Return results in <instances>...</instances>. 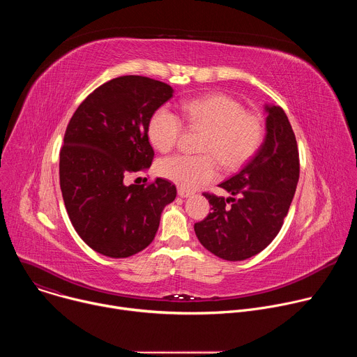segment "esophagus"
Instances as JSON below:
<instances>
[{
  "instance_id": "1",
  "label": "esophagus",
  "mask_w": 357,
  "mask_h": 357,
  "mask_svg": "<svg viewBox=\"0 0 357 357\" xmlns=\"http://www.w3.org/2000/svg\"><path fill=\"white\" fill-rule=\"evenodd\" d=\"M178 195H179L181 197H189V196H192L193 193H192V192H189V190H186V189L179 188V189H178Z\"/></svg>"
}]
</instances>
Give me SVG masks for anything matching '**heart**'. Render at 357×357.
<instances>
[{
  "label": "heart",
  "instance_id": "obj_1",
  "mask_svg": "<svg viewBox=\"0 0 357 357\" xmlns=\"http://www.w3.org/2000/svg\"><path fill=\"white\" fill-rule=\"evenodd\" d=\"M181 113L189 126L206 130L200 151L208 152L205 155L176 154L158 164V174L182 189L193 190L215 179L219 169L215 156L223 167L236 168L245 162L261 144L260 119L245 113L237 100L226 94L186 100L181 105ZM181 131L179 117L168 107H160L148 123L149 141L162 152L178 142Z\"/></svg>",
  "mask_w": 357,
  "mask_h": 357
}]
</instances>
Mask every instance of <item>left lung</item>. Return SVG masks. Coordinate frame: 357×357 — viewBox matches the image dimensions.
Here are the masks:
<instances>
[{"instance_id":"left-lung-1","label":"left lung","mask_w":357,"mask_h":357,"mask_svg":"<svg viewBox=\"0 0 357 357\" xmlns=\"http://www.w3.org/2000/svg\"><path fill=\"white\" fill-rule=\"evenodd\" d=\"M266 138L243 169L219 186L229 197L203 193L212 212L195 223L202 245L227 261L263 251L278 234L299 178L295 134L280 106L266 105Z\"/></svg>"}]
</instances>
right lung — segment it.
Segmentation results:
<instances>
[{
	"label": "right lung",
	"mask_w": 357,
	"mask_h": 357,
	"mask_svg": "<svg viewBox=\"0 0 357 357\" xmlns=\"http://www.w3.org/2000/svg\"><path fill=\"white\" fill-rule=\"evenodd\" d=\"M174 89L144 76H121L97 87L70 119L61 149L59 179L69 219L82 240L112 259H126L154 240L176 188L157 178L126 185L151 167L148 123Z\"/></svg>",
	"instance_id": "right-lung-1"
}]
</instances>
